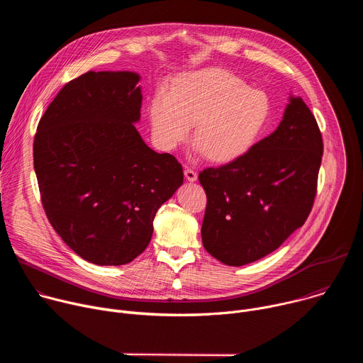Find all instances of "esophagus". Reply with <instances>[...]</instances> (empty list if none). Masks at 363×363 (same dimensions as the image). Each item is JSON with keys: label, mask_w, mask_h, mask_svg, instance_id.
<instances>
[{"label": "esophagus", "mask_w": 363, "mask_h": 363, "mask_svg": "<svg viewBox=\"0 0 363 363\" xmlns=\"http://www.w3.org/2000/svg\"><path fill=\"white\" fill-rule=\"evenodd\" d=\"M184 174H185V178H186V181H189V182H195V181H196V178H198L196 172H195L194 169H191V168H185Z\"/></svg>", "instance_id": "esophagus-1"}]
</instances>
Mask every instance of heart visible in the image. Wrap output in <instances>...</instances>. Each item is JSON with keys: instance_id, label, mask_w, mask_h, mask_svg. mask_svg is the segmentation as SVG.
Wrapping results in <instances>:
<instances>
[{"instance_id": "b5f03b06", "label": "heart", "mask_w": 363, "mask_h": 363, "mask_svg": "<svg viewBox=\"0 0 363 363\" xmlns=\"http://www.w3.org/2000/svg\"><path fill=\"white\" fill-rule=\"evenodd\" d=\"M272 112L267 91L220 67L179 73L168 91L158 89L147 103L155 143L175 150L189 139L195 123V150L214 164L245 157L266 133Z\"/></svg>"}]
</instances>
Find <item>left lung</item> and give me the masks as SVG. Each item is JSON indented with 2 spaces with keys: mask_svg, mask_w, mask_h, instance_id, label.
<instances>
[{
  "mask_svg": "<svg viewBox=\"0 0 363 363\" xmlns=\"http://www.w3.org/2000/svg\"><path fill=\"white\" fill-rule=\"evenodd\" d=\"M323 142L315 116L290 94L277 129L245 157L203 169V248L241 267L279 248L307 220L316 195Z\"/></svg>",
  "mask_w": 363,
  "mask_h": 363,
  "instance_id": "1",
  "label": "left lung"
}]
</instances>
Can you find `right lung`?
<instances>
[{
	"instance_id": "right-lung-1",
	"label": "right lung",
	"mask_w": 363,
	"mask_h": 363,
	"mask_svg": "<svg viewBox=\"0 0 363 363\" xmlns=\"http://www.w3.org/2000/svg\"><path fill=\"white\" fill-rule=\"evenodd\" d=\"M140 76L87 72L50 103L34 138L45 216L63 241L97 266L145 251L153 218L184 182L181 164L150 149L140 121Z\"/></svg>"
}]
</instances>
